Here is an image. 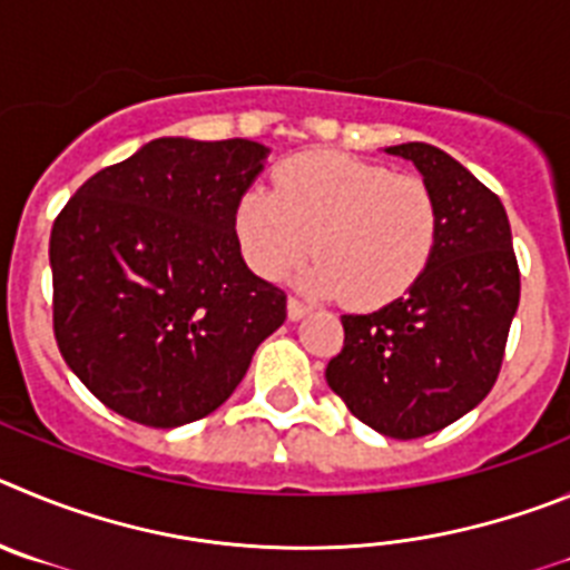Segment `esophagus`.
I'll return each instance as SVG.
<instances>
[{
    "label": "esophagus",
    "mask_w": 570,
    "mask_h": 570,
    "mask_svg": "<svg viewBox=\"0 0 570 570\" xmlns=\"http://www.w3.org/2000/svg\"><path fill=\"white\" fill-rule=\"evenodd\" d=\"M306 312H309V306L301 304L297 297H289V301H286V315H289V321H301V317H306Z\"/></svg>",
    "instance_id": "obj_1"
}]
</instances>
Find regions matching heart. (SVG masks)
<instances>
[{"label":"heart","mask_w":570,"mask_h":570,"mask_svg":"<svg viewBox=\"0 0 570 570\" xmlns=\"http://www.w3.org/2000/svg\"><path fill=\"white\" fill-rule=\"evenodd\" d=\"M275 193L235 202L238 249L261 278H281L306 253L317 261L304 286L377 309L406 295L432 264L440 209L420 176L341 153H301L281 164Z\"/></svg>","instance_id":"obj_1"}]
</instances>
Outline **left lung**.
Masks as SVG:
<instances>
[{"label": "left lung", "mask_w": 570, "mask_h": 570, "mask_svg": "<svg viewBox=\"0 0 570 570\" xmlns=\"http://www.w3.org/2000/svg\"><path fill=\"white\" fill-rule=\"evenodd\" d=\"M432 187L440 235L423 278L372 315H343L326 383L374 432L414 440L463 417L494 386L520 304L500 198L440 147H386Z\"/></svg>", "instance_id": "1"}]
</instances>
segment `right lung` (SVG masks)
<instances>
[{"mask_svg": "<svg viewBox=\"0 0 570 570\" xmlns=\"http://www.w3.org/2000/svg\"><path fill=\"white\" fill-rule=\"evenodd\" d=\"M266 156L247 138H156L87 178L53 222L56 343L121 417H207L286 321V295L249 273L233 233Z\"/></svg>", "mask_w": 570, "mask_h": 570, "instance_id": "add662e5", "label": "right lung"}]
</instances>
